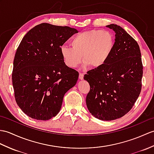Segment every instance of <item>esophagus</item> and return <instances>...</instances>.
Instances as JSON below:
<instances>
[{"label":"esophagus","mask_w":154,"mask_h":154,"mask_svg":"<svg viewBox=\"0 0 154 154\" xmlns=\"http://www.w3.org/2000/svg\"><path fill=\"white\" fill-rule=\"evenodd\" d=\"M83 77H84V74L83 73H79V79L81 80H83Z\"/></svg>","instance_id":"34e87169"}]
</instances>
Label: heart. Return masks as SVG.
Returning <instances> with one entry per match:
<instances>
[{"mask_svg":"<svg viewBox=\"0 0 154 154\" xmlns=\"http://www.w3.org/2000/svg\"><path fill=\"white\" fill-rule=\"evenodd\" d=\"M72 47L62 46L60 52L67 66L74 68L83 62L91 68H99L108 61L115 46V38L109 31L92 29L82 32L71 39Z\"/></svg>","mask_w":154,"mask_h":154,"instance_id":"obj_1","label":"heart"}]
</instances>
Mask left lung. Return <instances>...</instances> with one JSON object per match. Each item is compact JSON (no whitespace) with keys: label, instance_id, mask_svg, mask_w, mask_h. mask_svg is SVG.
Returning <instances> with one entry per match:
<instances>
[{"label":"left lung","instance_id":"1","mask_svg":"<svg viewBox=\"0 0 154 154\" xmlns=\"http://www.w3.org/2000/svg\"><path fill=\"white\" fill-rule=\"evenodd\" d=\"M106 27L116 33L113 51L104 65L88 71L84 79L91 87L86 98L89 112L98 119L112 121L125 115L137 101L143 66L137 42L116 24Z\"/></svg>","mask_w":154,"mask_h":154}]
</instances>
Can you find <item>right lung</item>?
<instances>
[{"label":"right lung","instance_id":"obj_1","mask_svg":"<svg viewBox=\"0 0 154 154\" xmlns=\"http://www.w3.org/2000/svg\"><path fill=\"white\" fill-rule=\"evenodd\" d=\"M76 29L46 23L29 31L16 52L12 75L17 104L37 120L55 117L64 94L77 83L79 73L67 67L60 49Z\"/></svg>","mask_w":154,"mask_h":154}]
</instances>
